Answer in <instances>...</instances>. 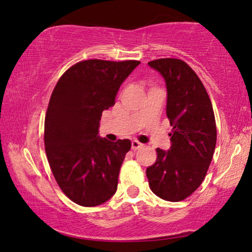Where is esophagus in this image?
I'll return each instance as SVG.
<instances>
[{
  "label": "esophagus",
  "instance_id": "34e87169",
  "mask_svg": "<svg viewBox=\"0 0 252 252\" xmlns=\"http://www.w3.org/2000/svg\"><path fill=\"white\" fill-rule=\"evenodd\" d=\"M131 147H132V149H133V150H138V149H141L143 147V144L140 143L139 141H135V140H134V141H132Z\"/></svg>",
  "mask_w": 252,
  "mask_h": 252
}]
</instances>
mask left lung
<instances>
[{
    "mask_svg": "<svg viewBox=\"0 0 252 252\" xmlns=\"http://www.w3.org/2000/svg\"><path fill=\"white\" fill-rule=\"evenodd\" d=\"M167 87V117L172 126L169 150L157 149L156 163L147 168L152 192L167 201H181L201 185L217 142L212 104L191 67L178 59L148 63Z\"/></svg>",
    "mask_w": 252,
    "mask_h": 252,
    "instance_id": "left-lung-1",
    "label": "left lung"
}]
</instances>
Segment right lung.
<instances>
[{"label":"right lung","instance_id":"obj_1","mask_svg":"<svg viewBox=\"0 0 252 252\" xmlns=\"http://www.w3.org/2000/svg\"><path fill=\"white\" fill-rule=\"evenodd\" d=\"M139 64L132 60L79 62L61 76L51 95L44 122L46 157L59 187L80 206H99L116 193L131 141L101 138L100 120Z\"/></svg>","mask_w":252,"mask_h":252}]
</instances>
